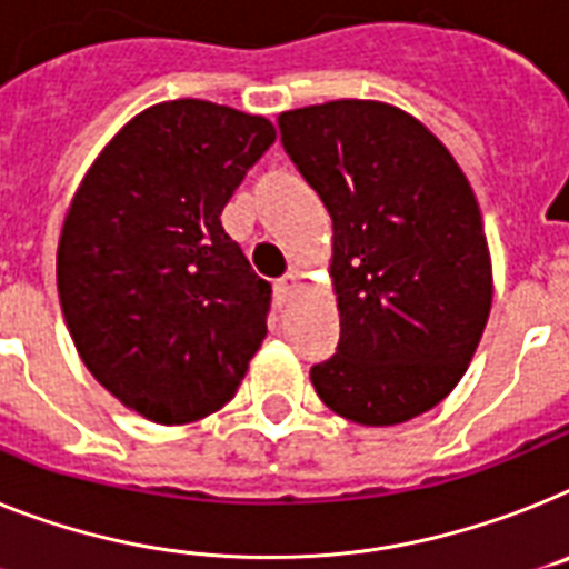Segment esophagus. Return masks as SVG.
Listing matches in <instances>:
<instances>
[{
    "instance_id": "esophagus-1",
    "label": "esophagus",
    "mask_w": 569,
    "mask_h": 569,
    "mask_svg": "<svg viewBox=\"0 0 569 569\" xmlns=\"http://www.w3.org/2000/svg\"><path fill=\"white\" fill-rule=\"evenodd\" d=\"M300 286V277L295 274V271H289V274H283L280 280L274 283V292H277V300H289L295 292H298Z\"/></svg>"
}]
</instances>
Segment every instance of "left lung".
I'll use <instances>...</instances> for the list:
<instances>
[{
	"mask_svg": "<svg viewBox=\"0 0 569 569\" xmlns=\"http://www.w3.org/2000/svg\"><path fill=\"white\" fill-rule=\"evenodd\" d=\"M277 123L332 217L341 341L312 367L315 393L350 422H408L457 388L489 321L475 190L422 121L381 100H329Z\"/></svg>",
	"mask_w": 569,
	"mask_h": 569,
	"instance_id": "8db88e82",
	"label": "left lung"
}]
</instances>
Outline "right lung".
Masks as SVG:
<instances>
[{"label":"right lung","instance_id":"1","mask_svg":"<svg viewBox=\"0 0 569 569\" xmlns=\"http://www.w3.org/2000/svg\"><path fill=\"white\" fill-rule=\"evenodd\" d=\"M262 114L164 100L114 132L66 213L57 292L89 373L150 422L231 402L269 332L271 283L222 228L274 144Z\"/></svg>","mask_w":569,"mask_h":569}]
</instances>
